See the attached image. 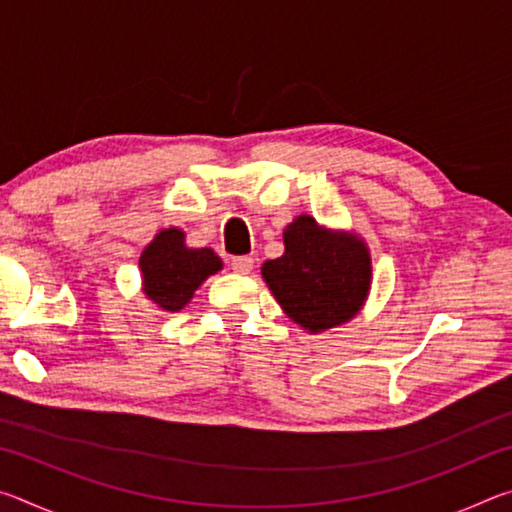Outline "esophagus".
Returning <instances> with one entry per match:
<instances>
[{
	"instance_id": "34e87169",
	"label": "esophagus",
	"mask_w": 512,
	"mask_h": 512,
	"mask_svg": "<svg viewBox=\"0 0 512 512\" xmlns=\"http://www.w3.org/2000/svg\"><path fill=\"white\" fill-rule=\"evenodd\" d=\"M230 266H232V271H235V273L246 275V273L253 271L255 262H253V257H232Z\"/></svg>"
}]
</instances>
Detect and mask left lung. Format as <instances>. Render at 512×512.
Wrapping results in <instances>:
<instances>
[{"label":"left lung","instance_id":"8db88e82","mask_svg":"<svg viewBox=\"0 0 512 512\" xmlns=\"http://www.w3.org/2000/svg\"><path fill=\"white\" fill-rule=\"evenodd\" d=\"M262 277L284 314L318 334L345 325L366 305L372 259L357 232L300 214L284 228V255L264 262Z\"/></svg>","mask_w":512,"mask_h":512}]
</instances>
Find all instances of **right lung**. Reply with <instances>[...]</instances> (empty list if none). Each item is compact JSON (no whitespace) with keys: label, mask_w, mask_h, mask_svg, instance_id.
<instances>
[{"label":"right lung","mask_w":512,"mask_h":512,"mask_svg":"<svg viewBox=\"0 0 512 512\" xmlns=\"http://www.w3.org/2000/svg\"><path fill=\"white\" fill-rule=\"evenodd\" d=\"M223 268L212 248H189L180 228H162L142 250V293L160 311H180L207 277Z\"/></svg>","instance_id":"obj_1"}]
</instances>
